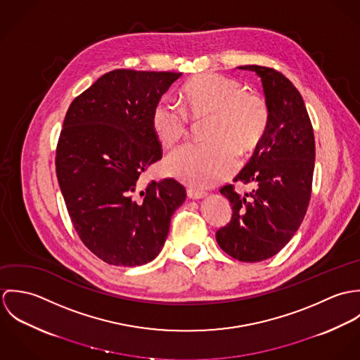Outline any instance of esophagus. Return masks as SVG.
<instances>
[{"label": "esophagus", "instance_id": "34e87169", "mask_svg": "<svg viewBox=\"0 0 360 360\" xmlns=\"http://www.w3.org/2000/svg\"><path fill=\"white\" fill-rule=\"evenodd\" d=\"M187 195L190 200H202V198H205L206 193L198 191V190H188Z\"/></svg>", "mask_w": 360, "mask_h": 360}]
</instances>
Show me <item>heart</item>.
<instances>
[{"label":"heart","instance_id":"1","mask_svg":"<svg viewBox=\"0 0 360 360\" xmlns=\"http://www.w3.org/2000/svg\"><path fill=\"white\" fill-rule=\"evenodd\" d=\"M186 109L167 98L159 100L151 127L163 148H174L190 133L191 117L209 119L206 144L187 146L166 159V172L183 183L206 188L227 179L237 166V151L252 153L262 141L270 119L263 96L219 73H202L181 90Z\"/></svg>","mask_w":360,"mask_h":360}]
</instances>
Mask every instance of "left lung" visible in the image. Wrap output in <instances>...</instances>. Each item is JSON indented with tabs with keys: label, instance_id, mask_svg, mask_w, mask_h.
Instances as JSON below:
<instances>
[{
	"label": "left lung",
	"instance_id": "1",
	"mask_svg": "<svg viewBox=\"0 0 360 360\" xmlns=\"http://www.w3.org/2000/svg\"><path fill=\"white\" fill-rule=\"evenodd\" d=\"M262 80L270 119L255 153L234 181L254 183L257 190L240 197L233 186L220 193L233 214L216 231L220 248L241 262L274 257L294 237L308 209L314 170V136L308 110L295 86L280 72L238 66Z\"/></svg>",
	"mask_w": 360,
	"mask_h": 360
}]
</instances>
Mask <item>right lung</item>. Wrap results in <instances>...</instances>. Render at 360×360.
Here are the masks:
<instances>
[{"label":"right lung","instance_id":"add662e5","mask_svg":"<svg viewBox=\"0 0 360 360\" xmlns=\"http://www.w3.org/2000/svg\"><path fill=\"white\" fill-rule=\"evenodd\" d=\"M180 76L116 69L66 112L56 147L58 183L80 240L109 264L154 260L186 200V188L173 179L141 183L162 158L151 127L154 106Z\"/></svg>","mask_w":360,"mask_h":360}]
</instances>
